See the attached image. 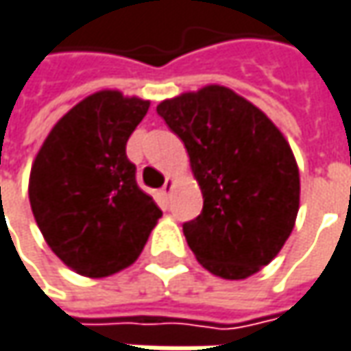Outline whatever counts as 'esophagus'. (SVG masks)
Here are the masks:
<instances>
[{"mask_svg": "<svg viewBox=\"0 0 351 351\" xmlns=\"http://www.w3.org/2000/svg\"><path fill=\"white\" fill-rule=\"evenodd\" d=\"M173 186H175V180H173V178H167L165 186L160 189V196H162V200H165V202H167V200L171 198V193H173Z\"/></svg>", "mask_w": 351, "mask_h": 351, "instance_id": "34e87169", "label": "esophagus"}]
</instances>
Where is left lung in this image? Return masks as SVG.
I'll use <instances>...</instances> for the list:
<instances>
[{
    "mask_svg": "<svg viewBox=\"0 0 351 351\" xmlns=\"http://www.w3.org/2000/svg\"><path fill=\"white\" fill-rule=\"evenodd\" d=\"M180 136L204 198L182 232L215 276L244 280L278 256L294 230L300 173L280 129L228 87L206 85L158 103Z\"/></svg>",
    "mask_w": 351,
    "mask_h": 351,
    "instance_id": "obj_1",
    "label": "left lung"
}]
</instances>
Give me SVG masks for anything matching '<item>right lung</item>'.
<instances>
[{
    "mask_svg": "<svg viewBox=\"0 0 351 351\" xmlns=\"http://www.w3.org/2000/svg\"><path fill=\"white\" fill-rule=\"evenodd\" d=\"M151 101L97 91L63 114L29 175L33 217L57 258L87 278L129 268L162 217L143 193L127 141Z\"/></svg>",
    "mask_w": 351,
    "mask_h": 351,
    "instance_id": "right-lung-1",
    "label": "right lung"
}]
</instances>
